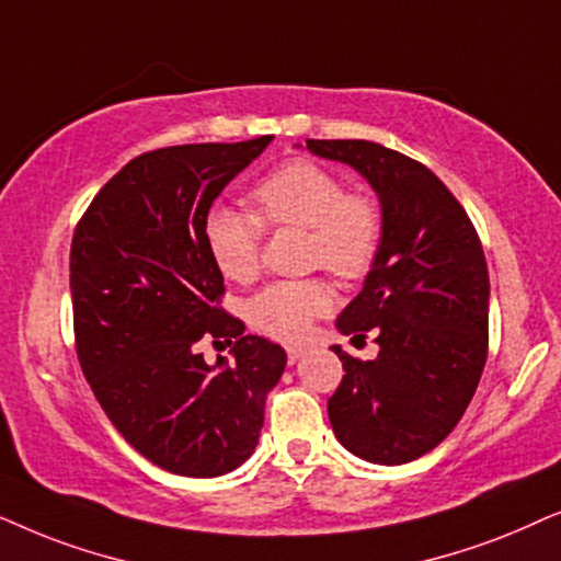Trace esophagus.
<instances>
[{
    "mask_svg": "<svg viewBox=\"0 0 561 561\" xmlns=\"http://www.w3.org/2000/svg\"><path fill=\"white\" fill-rule=\"evenodd\" d=\"M305 351H308V348L297 346V343H289V346H287V362L289 364H297L305 356Z\"/></svg>",
    "mask_w": 561,
    "mask_h": 561,
    "instance_id": "esophagus-1",
    "label": "esophagus"
}]
</instances>
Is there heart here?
<instances>
[{"instance_id":"heart-1","label":"heart","mask_w":561,"mask_h":561,"mask_svg":"<svg viewBox=\"0 0 561 561\" xmlns=\"http://www.w3.org/2000/svg\"><path fill=\"white\" fill-rule=\"evenodd\" d=\"M259 217L274 228L305 230L308 264L323 266L343 282L367 276L382 249L385 220L375 199L346 192L341 176L310 159H293L259 179L251 192ZM264 226L253 213L215 205L205 215V245L213 264L233 282L259 274ZM333 295L323 279H285L256 293L245 318L256 331L279 341L300 339L312 320L331 310Z\"/></svg>"}]
</instances>
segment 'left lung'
I'll use <instances>...</instances> for the list:
<instances>
[{"label": "left lung", "mask_w": 561, "mask_h": 561, "mask_svg": "<svg viewBox=\"0 0 561 561\" xmlns=\"http://www.w3.org/2000/svg\"><path fill=\"white\" fill-rule=\"evenodd\" d=\"M354 167L377 192L385 236L339 331L377 335L371 362L348 356L328 400L335 438L371 465H405L461 421L488 362L490 276L480 236L442 179L371 140H308Z\"/></svg>", "instance_id": "left-lung-1"}]
</instances>
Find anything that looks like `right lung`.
<instances>
[{
    "label": "right lung",
    "instance_id": "right-lung-1",
    "mask_svg": "<svg viewBox=\"0 0 561 561\" xmlns=\"http://www.w3.org/2000/svg\"><path fill=\"white\" fill-rule=\"evenodd\" d=\"M274 136L140 153L96 192L71 241L77 356L94 398L133 449L184 477L233 472L264 425L287 354L220 308L222 272L205 215ZM203 337L231 362L210 368Z\"/></svg>",
    "mask_w": 561,
    "mask_h": 561
}]
</instances>
